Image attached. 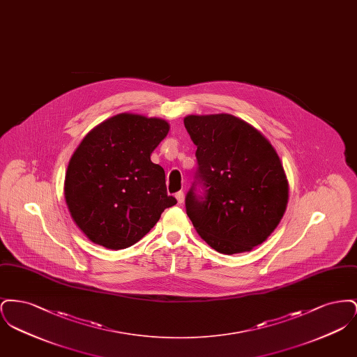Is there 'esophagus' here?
Returning <instances> with one entry per match:
<instances>
[{
	"mask_svg": "<svg viewBox=\"0 0 357 357\" xmlns=\"http://www.w3.org/2000/svg\"><path fill=\"white\" fill-rule=\"evenodd\" d=\"M175 198H176L178 204H183V202H185V192H183V191H178V192L175 194Z\"/></svg>",
	"mask_w": 357,
	"mask_h": 357,
	"instance_id": "1",
	"label": "esophagus"
}]
</instances>
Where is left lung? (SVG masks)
<instances>
[{"label":"left lung","instance_id":"left-lung-1","mask_svg":"<svg viewBox=\"0 0 357 357\" xmlns=\"http://www.w3.org/2000/svg\"><path fill=\"white\" fill-rule=\"evenodd\" d=\"M185 127L198 163L185 199L188 218L218 253L250 252L287 208L288 181L278 155L255 127L229 114L190 115Z\"/></svg>","mask_w":357,"mask_h":357}]
</instances>
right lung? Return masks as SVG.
<instances>
[{
    "label": "right lung",
    "instance_id": "right-lung-1",
    "mask_svg": "<svg viewBox=\"0 0 357 357\" xmlns=\"http://www.w3.org/2000/svg\"><path fill=\"white\" fill-rule=\"evenodd\" d=\"M169 130L166 120L120 114L93 128L72 155L66 201L93 243L130 248L176 204L167 195L165 170L150 158Z\"/></svg>",
    "mask_w": 357,
    "mask_h": 357
}]
</instances>
